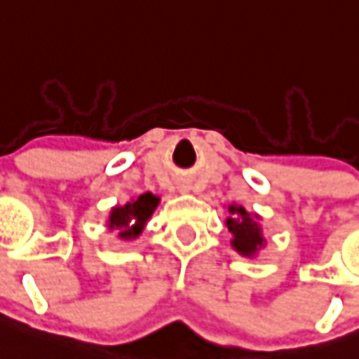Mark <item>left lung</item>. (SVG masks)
<instances>
[{
	"label": "left lung",
	"mask_w": 359,
	"mask_h": 359,
	"mask_svg": "<svg viewBox=\"0 0 359 359\" xmlns=\"http://www.w3.org/2000/svg\"><path fill=\"white\" fill-rule=\"evenodd\" d=\"M229 213L230 217L224 221V224L232 234L230 238L232 249L245 258L257 257L258 251L266 247V238L260 226V215L249 213L243 205L238 204H230Z\"/></svg>",
	"instance_id": "8db88e82"
}]
</instances>
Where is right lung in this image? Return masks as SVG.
<instances>
[{
    "mask_svg": "<svg viewBox=\"0 0 359 359\" xmlns=\"http://www.w3.org/2000/svg\"><path fill=\"white\" fill-rule=\"evenodd\" d=\"M161 198L154 193H144L123 205H114L108 213L107 229L118 232V240L133 241L144 232L146 224L157 210Z\"/></svg>",
    "mask_w": 359,
    "mask_h": 359,
    "instance_id": "add662e5",
    "label": "right lung"
}]
</instances>
